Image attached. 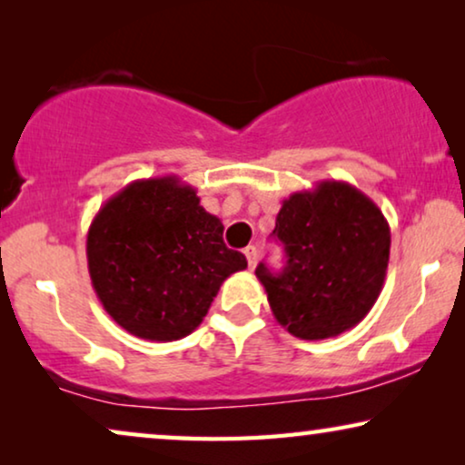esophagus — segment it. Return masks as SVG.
<instances>
[{
  "mask_svg": "<svg viewBox=\"0 0 465 465\" xmlns=\"http://www.w3.org/2000/svg\"><path fill=\"white\" fill-rule=\"evenodd\" d=\"M243 253H245V258H247V264H250V269H253V266H256V262H258V250L253 245H247L245 250H243Z\"/></svg>",
  "mask_w": 465,
  "mask_h": 465,
  "instance_id": "esophagus-1",
  "label": "esophagus"
}]
</instances>
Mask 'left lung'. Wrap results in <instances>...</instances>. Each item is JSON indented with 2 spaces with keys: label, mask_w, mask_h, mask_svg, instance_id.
I'll return each instance as SVG.
<instances>
[{
  "label": "left lung",
  "mask_w": 465,
  "mask_h": 465,
  "mask_svg": "<svg viewBox=\"0 0 465 465\" xmlns=\"http://www.w3.org/2000/svg\"><path fill=\"white\" fill-rule=\"evenodd\" d=\"M272 234L283 271L258 264L275 320L302 341L332 339L364 320L383 290L391 232L377 203L347 182L323 180L282 203Z\"/></svg>",
  "instance_id": "8db88e82"
}]
</instances>
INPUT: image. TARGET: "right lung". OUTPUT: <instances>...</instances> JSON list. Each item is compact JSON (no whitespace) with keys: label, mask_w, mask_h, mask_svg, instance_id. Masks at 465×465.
<instances>
[{"label":"right lung","mask_w":465,"mask_h":465,"mask_svg":"<svg viewBox=\"0 0 465 465\" xmlns=\"http://www.w3.org/2000/svg\"><path fill=\"white\" fill-rule=\"evenodd\" d=\"M222 232L220 218L177 175L131 182L88 228L94 294L129 334L180 341L201 326L226 277L247 269Z\"/></svg>","instance_id":"right-lung-1"}]
</instances>
